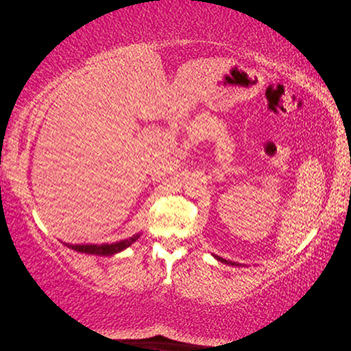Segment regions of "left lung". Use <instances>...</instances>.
<instances>
[{"instance_id":"1","label":"left lung","mask_w":351,"mask_h":351,"mask_svg":"<svg viewBox=\"0 0 351 351\" xmlns=\"http://www.w3.org/2000/svg\"><path fill=\"white\" fill-rule=\"evenodd\" d=\"M217 261H220V262H227V261H225V258H222V257H217ZM228 263H232V262H228ZM232 265H234V263H232Z\"/></svg>"}]
</instances>
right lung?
<instances>
[{
    "label": "right lung",
    "mask_w": 351,
    "mask_h": 351,
    "mask_svg": "<svg viewBox=\"0 0 351 351\" xmlns=\"http://www.w3.org/2000/svg\"><path fill=\"white\" fill-rule=\"evenodd\" d=\"M141 234H134V237L123 239V241L118 243H112V244H66L70 249L78 252H84V254H94V256H113V254L121 252L123 249H126L131 246L134 241H137Z\"/></svg>",
    "instance_id": "obj_1"
}]
</instances>
